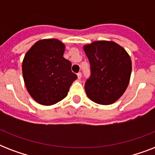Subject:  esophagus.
Segmentation results:
<instances>
[{
	"instance_id": "1",
	"label": "esophagus",
	"mask_w": 155,
	"mask_h": 155,
	"mask_svg": "<svg viewBox=\"0 0 155 155\" xmlns=\"http://www.w3.org/2000/svg\"><path fill=\"white\" fill-rule=\"evenodd\" d=\"M77 76H78V79H81V77H82V74H81V72H78Z\"/></svg>"
}]
</instances>
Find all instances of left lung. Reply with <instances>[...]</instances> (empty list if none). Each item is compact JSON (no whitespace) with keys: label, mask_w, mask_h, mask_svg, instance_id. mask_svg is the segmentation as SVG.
Returning <instances> with one entry per match:
<instances>
[{"label":"left lung","mask_w":155,"mask_h":155,"mask_svg":"<svg viewBox=\"0 0 155 155\" xmlns=\"http://www.w3.org/2000/svg\"><path fill=\"white\" fill-rule=\"evenodd\" d=\"M91 75L85 92L92 101L111 104L117 101L130 82L132 63L125 50L114 42L96 41L84 47Z\"/></svg>","instance_id":"8db88e82"}]
</instances>
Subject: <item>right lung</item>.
<instances>
[{
	"instance_id": "right-lung-1",
	"label": "right lung",
	"mask_w": 155,
	"mask_h": 155,
	"mask_svg": "<svg viewBox=\"0 0 155 155\" xmlns=\"http://www.w3.org/2000/svg\"><path fill=\"white\" fill-rule=\"evenodd\" d=\"M65 46L58 39L37 42L25 54L22 62L23 79L30 95L38 103L52 105L68 95L77 75L71 63L63 58Z\"/></svg>"
}]
</instances>
